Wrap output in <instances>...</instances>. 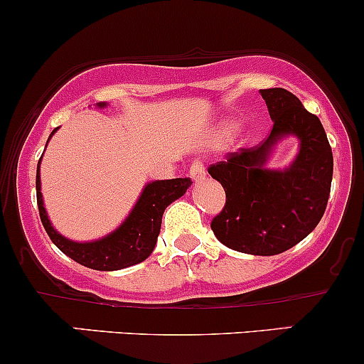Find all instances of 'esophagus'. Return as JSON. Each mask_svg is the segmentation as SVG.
<instances>
[{
	"label": "esophagus",
	"instance_id": "obj_1",
	"mask_svg": "<svg viewBox=\"0 0 364 364\" xmlns=\"http://www.w3.org/2000/svg\"><path fill=\"white\" fill-rule=\"evenodd\" d=\"M190 178L193 179V183H200L202 179L205 178V169H204V164L202 162H195L192 164V167H190Z\"/></svg>",
	"mask_w": 364,
	"mask_h": 364
}]
</instances>
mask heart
<instances>
[{
  "instance_id": "b5f03b06",
  "label": "heart",
  "mask_w": 364,
  "mask_h": 364,
  "mask_svg": "<svg viewBox=\"0 0 364 364\" xmlns=\"http://www.w3.org/2000/svg\"><path fill=\"white\" fill-rule=\"evenodd\" d=\"M237 129H239V124H237L235 120H228V122H225L223 125H221L220 134H221V136H223V137H228V136H232V134L235 132Z\"/></svg>"
}]
</instances>
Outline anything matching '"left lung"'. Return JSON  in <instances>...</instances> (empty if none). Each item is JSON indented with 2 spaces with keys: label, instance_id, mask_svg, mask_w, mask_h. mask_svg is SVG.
<instances>
[{
  "label": "left lung",
  "instance_id": "1",
  "mask_svg": "<svg viewBox=\"0 0 364 364\" xmlns=\"http://www.w3.org/2000/svg\"><path fill=\"white\" fill-rule=\"evenodd\" d=\"M274 122L270 136L251 150L232 153L209 167L227 195L213 220L216 239L233 251L272 256L296 246L323 218L333 178V153L323 124L286 89L259 90ZM299 139V151L284 170L266 167L286 136Z\"/></svg>",
  "mask_w": 364,
  "mask_h": 364
}]
</instances>
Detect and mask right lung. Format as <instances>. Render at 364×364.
Returning a JSON list of instances; mask_svg holds the SVG:
<instances>
[{
    "label": "right lung",
    "mask_w": 364,
    "mask_h": 364,
    "mask_svg": "<svg viewBox=\"0 0 364 364\" xmlns=\"http://www.w3.org/2000/svg\"><path fill=\"white\" fill-rule=\"evenodd\" d=\"M106 106L108 102H97V108H106ZM57 129H53L48 141L52 139ZM40 164L41 159L36 169V200L41 223L48 237L64 255L70 256L76 263L94 270H105V272L127 269V267L144 262L155 250L166 208L183 197L192 185L190 178L156 179V181L146 183L129 216L113 232L101 239L78 242V240L68 239L52 227V221L45 209L43 195H41Z\"/></svg>",
    "instance_id": "right-lung-1"
}]
</instances>
